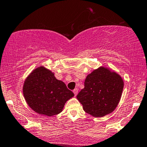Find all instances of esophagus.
I'll list each match as a JSON object with an SVG mask.
<instances>
[{"label": "esophagus", "mask_w": 147, "mask_h": 147, "mask_svg": "<svg viewBox=\"0 0 147 147\" xmlns=\"http://www.w3.org/2000/svg\"><path fill=\"white\" fill-rule=\"evenodd\" d=\"M73 93L75 94V96H77V94L78 93V89H75L73 90Z\"/></svg>", "instance_id": "34e87169"}]
</instances>
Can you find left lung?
I'll use <instances>...</instances> for the list:
<instances>
[{
    "label": "left lung",
    "mask_w": 147,
    "mask_h": 147,
    "mask_svg": "<svg viewBox=\"0 0 147 147\" xmlns=\"http://www.w3.org/2000/svg\"><path fill=\"white\" fill-rule=\"evenodd\" d=\"M123 86L120 75L101 67L87 75L84 88L79 92L77 98L86 113L94 117H103L117 107Z\"/></svg>",
    "instance_id": "1"
}]
</instances>
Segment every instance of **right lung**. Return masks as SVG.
<instances>
[{
  "instance_id": "obj_1",
  "label": "right lung",
  "mask_w": 147,
  "mask_h": 147,
  "mask_svg": "<svg viewBox=\"0 0 147 147\" xmlns=\"http://www.w3.org/2000/svg\"><path fill=\"white\" fill-rule=\"evenodd\" d=\"M23 94L31 109L38 114L53 116L63 111L67 100L74 96L65 84L44 67L33 71L23 86Z\"/></svg>"
}]
</instances>
